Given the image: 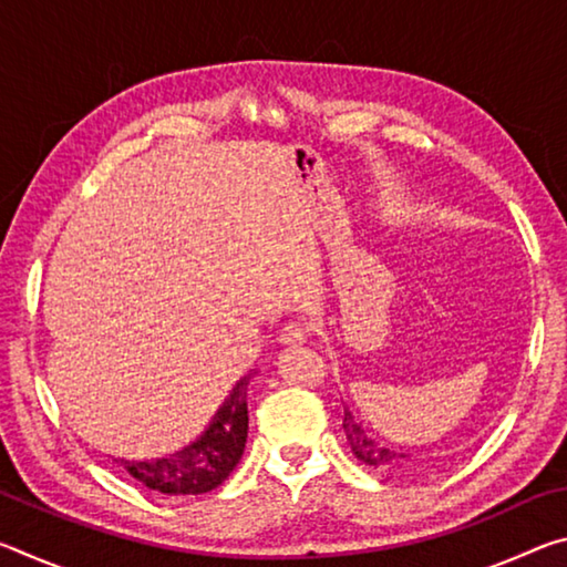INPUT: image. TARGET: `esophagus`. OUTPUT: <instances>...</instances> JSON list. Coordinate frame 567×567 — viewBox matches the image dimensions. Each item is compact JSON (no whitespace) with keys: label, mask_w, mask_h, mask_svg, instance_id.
<instances>
[{"label":"esophagus","mask_w":567,"mask_h":567,"mask_svg":"<svg viewBox=\"0 0 567 567\" xmlns=\"http://www.w3.org/2000/svg\"><path fill=\"white\" fill-rule=\"evenodd\" d=\"M280 340L285 344H302L307 340V330L302 322H287L282 332H280Z\"/></svg>","instance_id":"34e87169"}]
</instances>
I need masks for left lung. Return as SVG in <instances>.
<instances>
[{"instance_id":"obj_1","label":"left lung","mask_w":567,"mask_h":567,"mask_svg":"<svg viewBox=\"0 0 567 567\" xmlns=\"http://www.w3.org/2000/svg\"><path fill=\"white\" fill-rule=\"evenodd\" d=\"M342 427H344V435H348V440H350L352 453L358 455L364 465L385 467V470H395V467L402 465V457H405V455H398V453H392L390 447H382L375 437H370L358 425V422L352 420V415H350L348 410H344Z\"/></svg>"}]
</instances>
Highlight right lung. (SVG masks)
<instances>
[{
    "instance_id": "obj_1",
    "label": "right lung",
    "mask_w": 567,
    "mask_h": 567,
    "mask_svg": "<svg viewBox=\"0 0 567 567\" xmlns=\"http://www.w3.org/2000/svg\"><path fill=\"white\" fill-rule=\"evenodd\" d=\"M247 385L249 375L237 382L195 443L175 455L157 460H120L124 470L165 495H203L223 485L239 463L247 440Z\"/></svg>"
}]
</instances>
